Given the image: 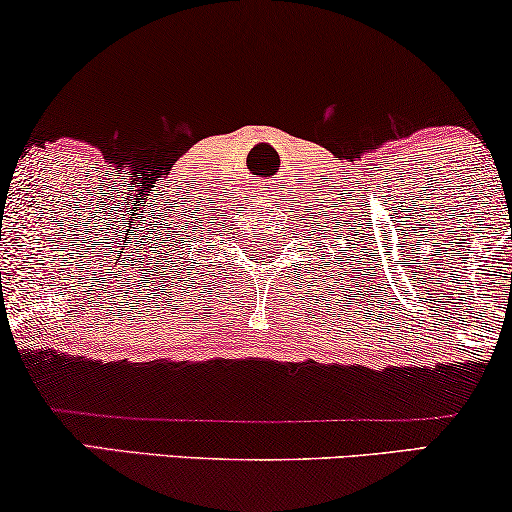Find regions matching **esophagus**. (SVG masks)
<instances>
[{
	"label": "esophagus",
	"mask_w": 512,
	"mask_h": 512,
	"mask_svg": "<svg viewBox=\"0 0 512 512\" xmlns=\"http://www.w3.org/2000/svg\"><path fill=\"white\" fill-rule=\"evenodd\" d=\"M254 195L261 199V202H272V197H275V192H272V185H268V183H263V185H258V188L254 190Z\"/></svg>",
	"instance_id": "esophagus-1"
}]
</instances>
